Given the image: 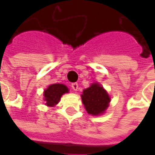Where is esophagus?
I'll use <instances>...</instances> for the list:
<instances>
[{"instance_id": "obj_1", "label": "esophagus", "mask_w": 155, "mask_h": 155, "mask_svg": "<svg viewBox=\"0 0 155 155\" xmlns=\"http://www.w3.org/2000/svg\"><path fill=\"white\" fill-rule=\"evenodd\" d=\"M71 87H72V89H73L74 91H77L79 86H78L77 83H72V84H71Z\"/></svg>"}]
</instances>
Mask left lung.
<instances>
[{"label":"left lung","mask_w":155,"mask_h":155,"mask_svg":"<svg viewBox=\"0 0 155 155\" xmlns=\"http://www.w3.org/2000/svg\"><path fill=\"white\" fill-rule=\"evenodd\" d=\"M81 98L86 111L92 115L104 113L110 101L107 92L97 83L85 89L83 91V94H81Z\"/></svg>","instance_id":"left-lung-1"}]
</instances>
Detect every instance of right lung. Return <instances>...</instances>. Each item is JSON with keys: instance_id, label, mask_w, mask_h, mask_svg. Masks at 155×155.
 I'll list each match as a JSON object with an SVG mask.
<instances>
[{"instance_id": "obj_1", "label": "right lung", "mask_w": 155, "mask_h": 155, "mask_svg": "<svg viewBox=\"0 0 155 155\" xmlns=\"http://www.w3.org/2000/svg\"><path fill=\"white\" fill-rule=\"evenodd\" d=\"M68 88L62 84H54L50 85L45 91V101H46L48 106H53L58 104L61 95L64 93H67Z\"/></svg>"}]
</instances>
